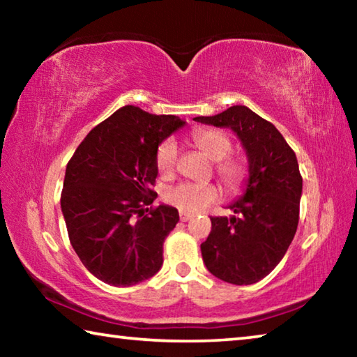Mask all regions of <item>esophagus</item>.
I'll use <instances>...</instances> for the list:
<instances>
[{"instance_id": "obj_1", "label": "esophagus", "mask_w": 357, "mask_h": 357, "mask_svg": "<svg viewBox=\"0 0 357 357\" xmlns=\"http://www.w3.org/2000/svg\"><path fill=\"white\" fill-rule=\"evenodd\" d=\"M179 219H181V222H187V220H190V219H192V214L181 213V214H179Z\"/></svg>"}]
</instances>
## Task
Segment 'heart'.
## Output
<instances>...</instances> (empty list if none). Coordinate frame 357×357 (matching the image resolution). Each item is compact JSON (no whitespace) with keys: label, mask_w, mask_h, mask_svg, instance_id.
Masks as SVG:
<instances>
[{"label":"heart","mask_w":357,"mask_h":357,"mask_svg":"<svg viewBox=\"0 0 357 357\" xmlns=\"http://www.w3.org/2000/svg\"><path fill=\"white\" fill-rule=\"evenodd\" d=\"M195 146L214 160V173L229 193H236L245 185L249 168L238 157L228 155L233 149L231 138L225 132L211 128H200L190 132ZM179 157L178 143L167 138L155 151V168L160 176L170 178L176 172ZM219 198V189L214 184L183 183L165 192V200L187 214L198 213Z\"/></svg>","instance_id":"1"}]
</instances>
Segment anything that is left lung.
I'll return each mask as SVG.
<instances>
[{
    "label": "left lung",
    "instance_id": "1",
    "mask_svg": "<svg viewBox=\"0 0 357 357\" xmlns=\"http://www.w3.org/2000/svg\"><path fill=\"white\" fill-rule=\"evenodd\" d=\"M195 121L231 128L249 155V183L233 203L236 215L211 217L202 257L217 279L252 285L264 279L285 255L298 229L302 176L294 151L275 126L244 105Z\"/></svg>",
    "mask_w": 357,
    "mask_h": 357
}]
</instances>
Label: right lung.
<instances>
[{
	"mask_svg": "<svg viewBox=\"0 0 357 357\" xmlns=\"http://www.w3.org/2000/svg\"><path fill=\"white\" fill-rule=\"evenodd\" d=\"M184 123L126 105L96 126L70 157L61 192L69 241L84 268L108 285H137L164 263V243L179 214L165 204L151 206L155 151Z\"/></svg>",
	"mask_w": 357,
	"mask_h": 357,
	"instance_id": "add662e5",
	"label": "right lung"
}]
</instances>
